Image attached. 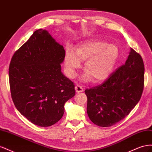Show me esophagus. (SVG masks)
<instances>
[{"label": "esophagus", "instance_id": "1", "mask_svg": "<svg viewBox=\"0 0 152 152\" xmlns=\"http://www.w3.org/2000/svg\"><path fill=\"white\" fill-rule=\"evenodd\" d=\"M75 91L77 93H80V92H82L84 91V89L82 88V87L80 85L77 84L75 86Z\"/></svg>", "mask_w": 152, "mask_h": 152}]
</instances>
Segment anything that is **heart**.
Listing matches in <instances>:
<instances>
[{
	"instance_id": "b5f03b06",
	"label": "heart",
	"mask_w": 152,
	"mask_h": 152,
	"mask_svg": "<svg viewBox=\"0 0 152 152\" xmlns=\"http://www.w3.org/2000/svg\"><path fill=\"white\" fill-rule=\"evenodd\" d=\"M120 54L115 44H108L103 40H91L78 46L75 51L72 47L66 50L64 63L68 75L73 78L81 66L80 61H84L85 73L81 77L84 82L93 79L99 82L107 79L111 74Z\"/></svg>"
}]
</instances>
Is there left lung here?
Returning a JSON list of instances; mask_svg holds the SVG:
<instances>
[{"instance_id": "left-lung-1", "label": "left lung", "mask_w": 152, "mask_h": 152, "mask_svg": "<svg viewBox=\"0 0 152 152\" xmlns=\"http://www.w3.org/2000/svg\"><path fill=\"white\" fill-rule=\"evenodd\" d=\"M144 63L133 49L124 65L102 84L85 90L90 120L101 127H110L128 115L139 102L144 88Z\"/></svg>"}]
</instances>
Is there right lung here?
<instances>
[{"instance_id":"right-lung-1","label":"right lung","mask_w":152,"mask_h":152,"mask_svg":"<svg viewBox=\"0 0 152 152\" xmlns=\"http://www.w3.org/2000/svg\"><path fill=\"white\" fill-rule=\"evenodd\" d=\"M65 50L48 31L39 29L13 54L9 68L11 98L17 110L40 127L56 124L64 104L75 96L73 82L60 64Z\"/></svg>"}]
</instances>
